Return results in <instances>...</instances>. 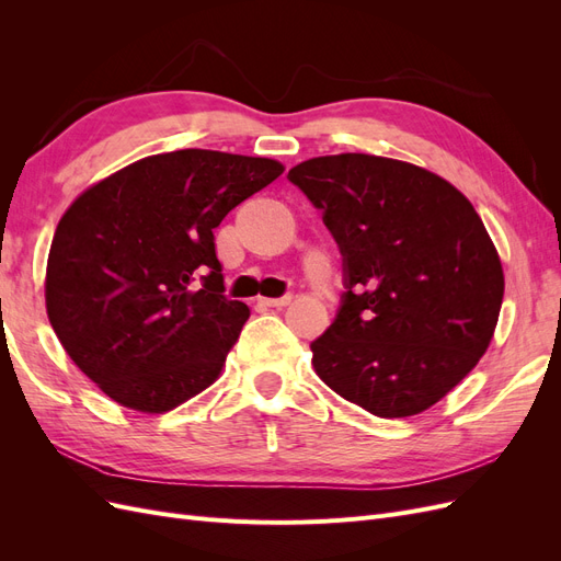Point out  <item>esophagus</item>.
<instances>
[{"instance_id":"obj_1","label":"esophagus","mask_w":561,"mask_h":561,"mask_svg":"<svg viewBox=\"0 0 561 561\" xmlns=\"http://www.w3.org/2000/svg\"><path fill=\"white\" fill-rule=\"evenodd\" d=\"M290 301H293V295H285V297H278V299H266V297L257 299V304H262V307H271V309H283Z\"/></svg>"}]
</instances>
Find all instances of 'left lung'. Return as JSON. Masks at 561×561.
<instances>
[{
    "mask_svg": "<svg viewBox=\"0 0 561 561\" xmlns=\"http://www.w3.org/2000/svg\"><path fill=\"white\" fill-rule=\"evenodd\" d=\"M287 178L344 254L346 295L311 344L316 375L375 416L426 412L499 322L505 278L480 215L445 178L398 159L316 157Z\"/></svg>",
    "mask_w": 561,
    "mask_h": 561,
    "instance_id": "1",
    "label": "left lung"
}]
</instances>
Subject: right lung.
Returning <instances> with one entry per match:
<instances>
[{
  "mask_svg": "<svg viewBox=\"0 0 561 561\" xmlns=\"http://www.w3.org/2000/svg\"><path fill=\"white\" fill-rule=\"evenodd\" d=\"M283 171L274 159L180 149L122 168L65 210L46 313L107 398L163 414L219 379L250 309L222 295L213 229Z\"/></svg>",
  "mask_w": 561,
  "mask_h": 561,
  "instance_id": "obj_1",
  "label": "right lung"
}]
</instances>
